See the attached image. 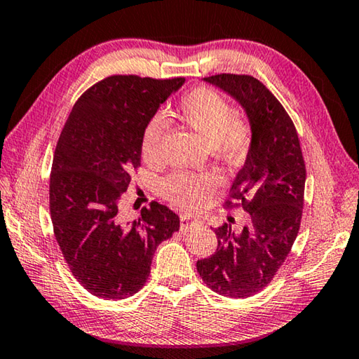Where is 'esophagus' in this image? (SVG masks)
Instances as JSON below:
<instances>
[{"mask_svg": "<svg viewBox=\"0 0 359 359\" xmlns=\"http://www.w3.org/2000/svg\"><path fill=\"white\" fill-rule=\"evenodd\" d=\"M198 223H199V222L196 220V218H193V217H190V215H182V217H180V229H182V231L191 229V228L196 226Z\"/></svg>", "mask_w": 359, "mask_h": 359, "instance_id": "obj_1", "label": "esophagus"}]
</instances>
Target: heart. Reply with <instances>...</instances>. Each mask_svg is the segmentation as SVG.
<instances>
[{"mask_svg": "<svg viewBox=\"0 0 359 359\" xmlns=\"http://www.w3.org/2000/svg\"><path fill=\"white\" fill-rule=\"evenodd\" d=\"M177 117L201 141L223 158H239L247 151L252 141V128L245 120L236 115L226 98L212 88L198 87L188 92L179 102ZM166 121L155 117L149 121L141 142L145 163L160 161ZM220 187L215 174L177 172L168 177L163 191L169 201L185 209H194L208 203Z\"/></svg>", "mask_w": 359, "mask_h": 359, "instance_id": "heart-1", "label": "heart"}]
</instances>
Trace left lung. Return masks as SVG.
Wrapping results in <instances>:
<instances>
[{"label":"left lung","mask_w":359,"mask_h":359,"mask_svg":"<svg viewBox=\"0 0 359 359\" xmlns=\"http://www.w3.org/2000/svg\"><path fill=\"white\" fill-rule=\"evenodd\" d=\"M239 102L252 128L244 166L224 208L234 201L250 214L244 228H215L217 250L198 259L208 287L226 297H248L271 283L301 226L306 165L293 120L258 79L245 74L204 77ZM238 205V204H236Z\"/></svg>","instance_id":"obj_1"}]
</instances>
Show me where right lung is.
<instances>
[{"instance_id": "obj_1", "label": "right lung", "mask_w": 359, "mask_h": 359, "mask_svg": "<svg viewBox=\"0 0 359 359\" xmlns=\"http://www.w3.org/2000/svg\"><path fill=\"white\" fill-rule=\"evenodd\" d=\"M184 82L109 76L77 100L60 135L48 187L53 233L72 276L101 299L137 293L156 247L179 231V215L156 201L123 223L120 201L141 166L149 121Z\"/></svg>"}]
</instances>
